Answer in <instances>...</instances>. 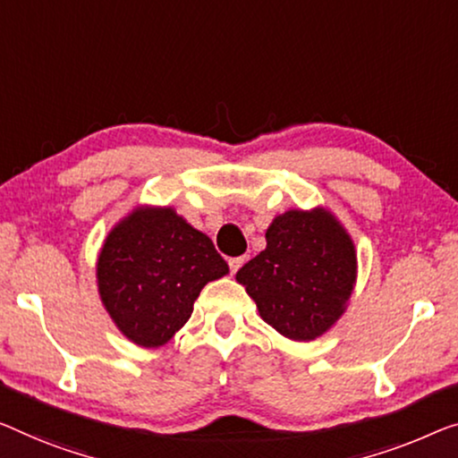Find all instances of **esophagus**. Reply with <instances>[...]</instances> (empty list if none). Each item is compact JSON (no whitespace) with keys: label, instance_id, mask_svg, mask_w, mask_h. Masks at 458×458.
<instances>
[{"label":"esophagus","instance_id":"esophagus-1","mask_svg":"<svg viewBox=\"0 0 458 458\" xmlns=\"http://www.w3.org/2000/svg\"><path fill=\"white\" fill-rule=\"evenodd\" d=\"M244 261H247V259H244V257H232V259H228L230 271H232V273H236L238 269H241V267H242V265H244Z\"/></svg>","mask_w":458,"mask_h":458}]
</instances>
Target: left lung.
Returning a JSON list of instances; mask_svg holds the SVG:
<instances>
[{"instance_id":"8db88e82","label":"left lung","mask_w":458,"mask_h":458,"mask_svg":"<svg viewBox=\"0 0 458 458\" xmlns=\"http://www.w3.org/2000/svg\"><path fill=\"white\" fill-rule=\"evenodd\" d=\"M265 238L267 249L242 265L236 279L282 335H323L341 317L356 282L350 236L323 209H292L273 220Z\"/></svg>"}]
</instances>
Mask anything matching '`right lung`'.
<instances>
[{
  "mask_svg": "<svg viewBox=\"0 0 458 458\" xmlns=\"http://www.w3.org/2000/svg\"><path fill=\"white\" fill-rule=\"evenodd\" d=\"M226 273L214 242L168 208L135 209L108 234L97 267L108 315L143 347L166 344L203 285Z\"/></svg>",
  "mask_w": 458,
  "mask_h": 458,
  "instance_id": "1",
  "label": "right lung"
}]
</instances>
